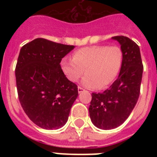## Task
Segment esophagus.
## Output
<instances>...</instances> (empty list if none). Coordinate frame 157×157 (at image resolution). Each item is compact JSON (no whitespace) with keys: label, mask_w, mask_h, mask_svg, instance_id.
Instances as JSON below:
<instances>
[{"label":"esophagus","mask_w":157,"mask_h":157,"mask_svg":"<svg viewBox=\"0 0 157 157\" xmlns=\"http://www.w3.org/2000/svg\"><path fill=\"white\" fill-rule=\"evenodd\" d=\"M84 90H84V89L82 88V87H80V86H79V87H78V93L79 94L81 93V92H83Z\"/></svg>","instance_id":"1"}]
</instances>
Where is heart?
Wrapping results in <instances>:
<instances>
[{"label":"heart","mask_w":157,"mask_h":157,"mask_svg":"<svg viewBox=\"0 0 157 157\" xmlns=\"http://www.w3.org/2000/svg\"><path fill=\"white\" fill-rule=\"evenodd\" d=\"M123 52L117 45H93L79 49L72 59L63 58L60 66L67 78L77 82L85 73L81 84L90 89H102L113 82L121 69Z\"/></svg>","instance_id":"heart-1"}]
</instances>
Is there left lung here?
Listing matches in <instances>:
<instances>
[{
	"label": "left lung",
	"instance_id": "left-lung-1",
	"mask_svg": "<svg viewBox=\"0 0 157 157\" xmlns=\"http://www.w3.org/2000/svg\"><path fill=\"white\" fill-rule=\"evenodd\" d=\"M121 45L123 63L118 78L103 93H92L91 121L102 129L120 126L129 117L140 94L144 66L139 45L124 36L112 37Z\"/></svg>",
	"mask_w": 157,
	"mask_h": 157
}]
</instances>
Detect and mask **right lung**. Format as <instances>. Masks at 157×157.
I'll list each match as a JSON object with an SVG mask.
<instances>
[{
    "label": "right lung",
    "mask_w": 157,
    "mask_h": 157,
    "mask_svg": "<svg viewBox=\"0 0 157 157\" xmlns=\"http://www.w3.org/2000/svg\"><path fill=\"white\" fill-rule=\"evenodd\" d=\"M74 47L36 38L21 48L15 67L18 99L29 119L42 129L63 126L78 96L77 86L60 66Z\"/></svg>",
    "instance_id": "right-lung-1"
}]
</instances>
